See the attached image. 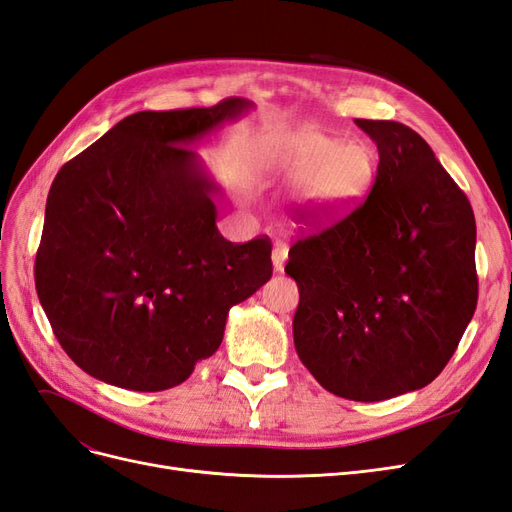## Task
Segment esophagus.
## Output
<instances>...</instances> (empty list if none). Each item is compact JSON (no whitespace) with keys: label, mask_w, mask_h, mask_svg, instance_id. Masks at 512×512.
Returning <instances> with one entry per match:
<instances>
[{"label":"esophagus","mask_w":512,"mask_h":512,"mask_svg":"<svg viewBox=\"0 0 512 512\" xmlns=\"http://www.w3.org/2000/svg\"><path fill=\"white\" fill-rule=\"evenodd\" d=\"M271 258H273V267L275 271H282L286 260H288V245L284 241H277L273 245V252H271Z\"/></svg>","instance_id":"obj_1"}]
</instances>
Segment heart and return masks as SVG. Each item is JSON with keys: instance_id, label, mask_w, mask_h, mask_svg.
<instances>
[{"instance_id": "obj_1", "label": "heart", "mask_w": 512, "mask_h": 512, "mask_svg": "<svg viewBox=\"0 0 512 512\" xmlns=\"http://www.w3.org/2000/svg\"><path fill=\"white\" fill-rule=\"evenodd\" d=\"M265 162L297 188L299 209L316 218H335L361 205L378 175V156L367 143H346V138L316 128L277 134Z\"/></svg>"}]
</instances>
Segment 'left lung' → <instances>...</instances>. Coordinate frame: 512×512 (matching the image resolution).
<instances>
[{"label":"left lung","mask_w":512,"mask_h":512,"mask_svg":"<svg viewBox=\"0 0 512 512\" xmlns=\"http://www.w3.org/2000/svg\"><path fill=\"white\" fill-rule=\"evenodd\" d=\"M354 123L378 147V175L365 203L290 247L292 335L324 389L382 401L423 389L457 350L478 299L476 222L414 130Z\"/></svg>","instance_id":"left-lung-1"}]
</instances>
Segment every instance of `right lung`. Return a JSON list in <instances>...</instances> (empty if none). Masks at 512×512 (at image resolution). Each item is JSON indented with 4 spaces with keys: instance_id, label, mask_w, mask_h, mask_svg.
<instances>
[{
    "instance_id": "obj_1",
    "label": "right lung",
    "mask_w": 512,
    "mask_h": 512,
    "mask_svg": "<svg viewBox=\"0 0 512 512\" xmlns=\"http://www.w3.org/2000/svg\"><path fill=\"white\" fill-rule=\"evenodd\" d=\"M252 108L228 98L134 113L61 166L36 290L61 348L89 376L173 389L220 348L230 307L271 280L267 237L230 243L215 226L222 188L194 149Z\"/></svg>"
}]
</instances>
